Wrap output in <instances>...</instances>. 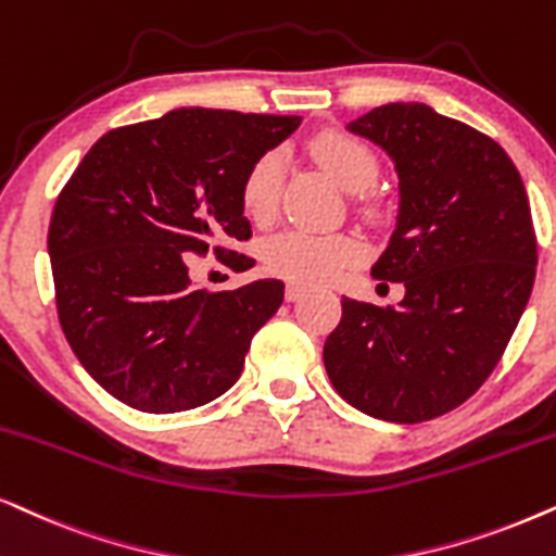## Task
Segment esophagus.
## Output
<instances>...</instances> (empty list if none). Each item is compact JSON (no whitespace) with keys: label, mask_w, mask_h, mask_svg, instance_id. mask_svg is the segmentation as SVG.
<instances>
[{"label":"esophagus","mask_w":556,"mask_h":556,"mask_svg":"<svg viewBox=\"0 0 556 556\" xmlns=\"http://www.w3.org/2000/svg\"><path fill=\"white\" fill-rule=\"evenodd\" d=\"M304 293H306V286H301V283L286 286V301H299Z\"/></svg>","instance_id":"1"}]
</instances>
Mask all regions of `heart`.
Wrapping results in <instances>:
<instances>
[{
    "instance_id": "obj_1",
    "label": "heart",
    "mask_w": 556,
    "mask_h": 556,
    "mask_svg": "<svg viewBox=\"0 0 556 556\" xmlns=\"http://www.w3.org/2000/svg\"><path fill=\"white\" fill-rule=\"evenodd\" d=\"M308 155L352 193L370 189L378 176L372 150L357 137L344 132H319L306 142ZM280 186H283V157L276 150L263 153L242 181V208L252 222H270L276 216ZM268 268L293 283H324L340 276L350 265L363 261L365 248L355 235L306 232L288 229L268 240L263 250Z\"/></svg>"
}]
</instances>
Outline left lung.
Segmentation results:
<instances>
[{
  "label": "left lung",
  "mask_w": 556,
  "mask_h": 556,
  "mask_svg": "<svg viewBox=\"0 0 556 556\" xmlns=\"http://www.w3.org/2000/svg\"><path fill=\"white\" fill-rule=\"evenodd\" d=\"M393 157L401 208L372 278L403 283L399 306L342 295L324 367L350 406L419 424L465 403L498 365L536 278V232L498 142L427 104H386L350 122Z\"/></svg>",
  "instance_id": "left-lung-1"
}]
</instances>
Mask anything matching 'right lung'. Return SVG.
<instances>
[{
  "label": "right lung",
  "instance_id": "right-lung-1",
  "mask_svg": "<svg viewBox=\"0 0 556 556\" xmlns=\"http://www.w3.org/2000/svg\"><path fill=\"white\" fill-rule=\"evenodd\" d=\"M301 117L173 110L110 129L58 193L48 229L55 306L86 372L146 414L219 399L240 378L255 331L283 304L265 278L206 291L191 265L214 252L232 270L255 265L242 208L250 165Z\"/></svg>",
  "mask_w": 556,
  "mask_h": 556
}]
</instances>
